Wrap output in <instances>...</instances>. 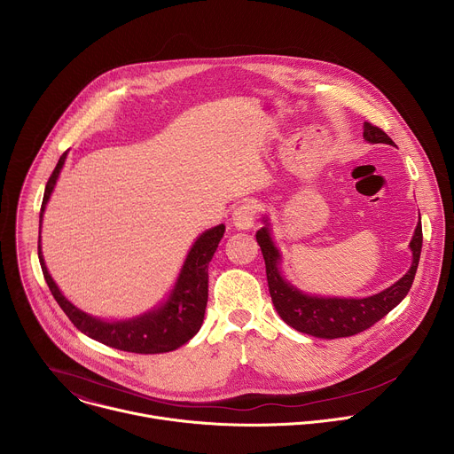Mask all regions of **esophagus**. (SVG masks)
I'll return each mask as SVG.
<instances>
[{
  "instance_id": "34e87169",
  "label": "esophagus",
  "mask_w": 454,
  "mask_h": 454,
  "mask_svg": "<svg viewBox=\"0 0 454 454\" xmlns=\"http://www.w3.org/2000/svg\"><path fill=\"white\" fill-rule=\"evenodd\" d=\"M258 212H261V205L256 201H246L233 210V224L239 230H249L254 224Z\"/></svg>"
}]
</instances>
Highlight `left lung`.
I'll list each match as a JSON object with an SVG mask.
<instances>
[{
  "instance_id": "8db88e82",
  "label": "left lung",
  "mask_w": 454,
  "mask_h": 454,
  "mask_svg": "<svg viewBox=\"0 0 454 454\" xmlns=\"http://www.w3.org/2000/svg\"><path fill=\"white\" fill-rule=\"evenodd\" d=\"M364 140L370 144H387L394 145L392 138L387 137L382 129L377 125L364 121ZM256 242L262 249L264 261H266V275L270 284V294L273 300L275 309L278 310L280 317L287 323L289 327L296 329L298 333L310 334L316 338H348L359 334L384 317L395 305H399L411 284L415 280V273L420 261V249H422V226L419 223L415 235L410 242L413 251V262L410 271L395 282L392 287L384 289L379 294L368 298H317L300 293L296 287L287 284L280 275V253L275 247L270 228H262L256 231Z\"/></svg>"
}]
</instances>
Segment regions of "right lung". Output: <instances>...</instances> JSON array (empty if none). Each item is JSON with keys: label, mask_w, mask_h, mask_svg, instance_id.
<instances>
[{"label": "right lung", "mask_w": 454, "mask_h": 454, "mask_svg": "<svg viewBox=\"0 0 454 454\" xmlns=\"http://www.w3.org/2000/svg\"><path fill=\"white\" fill-rule=\"evenodd\" d=\"M68 151L59 158V163L55 165L46 188L44 198L39 215V224L43 219L44 207L50 200V193L55 186V181L59 177V172L67 160ZM224 224H219L208 231H205L196 244L192 246L186 261L183 264V270L179 273V278L176 282V287L172 289V294L168 300L156 310H151L144 316L127 319V321H102L98 317L88 316L81 309H77L74 303H70L64 298L51 280L43 254H41V237H39V262L44 275V280L59 303V307L70 317L74 325L84 333L86 336L123 350V352H135V354H161L176 350L177 347L184 345L188 340L198 334V331L203 325L205 309L208 301V262L224 235Z\"/></svg>", "instance_id": "obj_1"}]
</instances>
